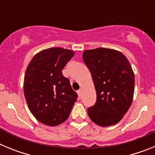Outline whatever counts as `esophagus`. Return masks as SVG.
I'll return each instance as SVG.
<instances>
[{
    "label": "esophagus",
    "mask_w": 155,
    "mask_h": 155,
    "mask_svg": "<svg viewBox=\"0 0 155 155\" xmlns=\"http://www.w3.org/2000/svg\"><path fill=\"white\" fill-rule=\"evenodd\" d=\"M78 94L79 98H81V94H82V90L80 89L78 91Z\"/></svg>",
    "instance_id": "esophagus-1"
}]
</instances>
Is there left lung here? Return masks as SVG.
I'll return each mask as SVG.
<instances>
[{
  "mask_svg": "<svg viewBox=\"0 0 155 155\" xmlns=\"http://www.w3.org/2000/svg\"><path fill=\"white\" fill-rule=\"evenodd\" d=\"M83 61L91 74L97 96L87 114L100 127L116 124L134 98L135 78L130 64L121 52L108 48L85 50Z\"/></svg>",
  "mask_w": 155,
  "mask_h": 155,
  "instance_id": "left-lung-1",
  "label": "left lung"
}]
</instances>
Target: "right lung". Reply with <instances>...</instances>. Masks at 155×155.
I'll list each match as a JSON object with an SVG mask.
<instances>
[{
  "mask_svg": "<svg viewBox=\"0 0 155 155\" xmlns=\"http://www.w3.org/2000/svg\"><path fill=\"white\" fill-rule=\"evenodd\" d=\"M74 52L61 47L41 50L31 59L24 78L25 98L31 114L45 125L55 127L69 117L78 94L64 77L63 68Z\"/></svg>",
  "mask_w": 155,
  "mask_h": 155,
  "instance_id": "right-lung-1",
  "label": "right lung"
}]
</instances>
